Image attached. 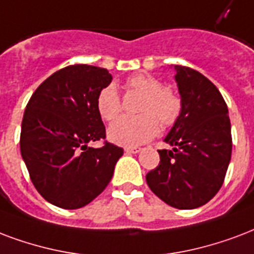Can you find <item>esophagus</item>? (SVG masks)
Returning <instances> with one entry per match:
<instances>
[{
  "label": "esophagus",
  "instance_id": "esophagus-1",
  "mask_svg": "<svg viewBox=\"0 0 254 254\" xmlns=\"http://www.w3.org/2000/svg\"><path fill=\"white\" fill-rule=\"evenodd\" d=\"M125 152L131 153V154H135V153L141 152V148H138V146H129V148H125Z\"/></svg>",
  "mask_w": 254,
  "mask_h": 254
}]
</instances>
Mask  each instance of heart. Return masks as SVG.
<instances>
[{"label":"heart","mask_w":254,"mask_h":254,"mask_svg":"<svg viewBox=\"0 0 254 254\" xmlns=\"http://www.w3.org/2000/svg\"><path fill=\"white\" fill-rule=\"evenodd\" d=\"M127 88L144 94L138 106V116H124L108 130L110 141L124 146H135L152 140L164 127H173L183 114L184 102L179 92L164 86L161 81L149 74H135L127 81ZM123 105L113 84L106 85L97 97V112L105 121H113L121 113Z\"/></svg>","instance_id":"heart-1"}]
</instances>
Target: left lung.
Listing matches in <instances>:
<instances>
[{
  "label": "left lung",
  "mask_w": 254,
  "mask_h": 254,
  "mask_svg": "<svg viewBox=\"0 0 254 254\" xmlns=\"http://www.w3.org/2000/svg\"><path fill=\"white\" fill-rule=\"evenodd\" d=\"M183 114L158 150L160 164L146 174L152 191L177 209L210 201L224 184L232 156L228 106L214 84L191 67L174 65Z\"/></svg>",
  "instance_id": "8db88e82"
}]
</instances>
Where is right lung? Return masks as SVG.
Returning a JSON list of instances; mask_svg holds the SVG:
<instances>
[{"label": "right lung", "instance_id": "1", "mask_svg": "<svg viewBox=\"0 0 254 254\" xmlns=\"http://www.w3.org/2000/svg\"><path fill=\"white\" fill-rule=\"evenodd\" d=\"M112 75L104 67L70 65L46 78L25 109L19 148L29 176L48 202L78 209L96 198L113 176L124 149L104 142L97 97Z\"/></svg>", "mask_w": 254, "mask_h": 254}]
</instances>
